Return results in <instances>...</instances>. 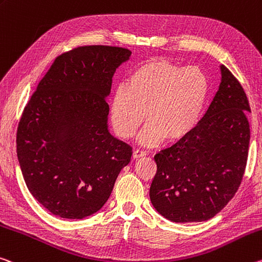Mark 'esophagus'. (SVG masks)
Masks as SVG:
<instances>
[{
  "instance_id": "obj_1",
  "label": "esophagus",
  "mask_w": 262,
  "mask_h": 262,
  "mask_svg": "<svg viewBox=\"0 0 262 262\" xmlns=\"http://www.w3.org/2000/svg\"><path fill=\"white\" fill-rule=\"evenodd\" d=\"M143 156H146V151L140 150V149H136V150L133 151V157H134V159H140V157Z\"/></svg>"
}]
</instances>
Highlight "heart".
Masks as SVG:
<instances>
[{
  "label": "heart",
  "instance_id": "heart-1",
  "mask_svg": "<svg viewBox=\"0 0 262 262\" xmlns=\"http://www.w3.org/2000/svg\"><path fill=\"white\" fill-rule=\"evenodd\" d=\"M210 80L199 66H181L165 59H150L130 71L126 84L114 91L111 120L116 134L130 139L146 119L141 133L144 146L165 138L178 142L194 130L204 113Z\"/></svg>",
  "mask_w": 262,
  "mask_h": 262
}]
</instances>
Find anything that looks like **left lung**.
Returning <instances> with one entry per match:
<instances>
[{
  "label": "left lung",
  "instance_id": "1",
  "mask_svg": "<svg viewBox=\"0 0 262 262\" xmlns=\"http://www.w3.org/2000/svg\"><path fill=\"white\" fill-rule=\"evenodd\" d=\"M222 81L194 130L156 154L149 196L175 223L204 222L226 206L242 183L248 156L251 112L246 93L225 66Z\"/></svg>",
  "mask_w": 262,
  "mask_h": 262
}]
</instances>
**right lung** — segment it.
Wrapping results in <instances>:
<instances>
[{
    "label": "right lung",
    "mask_w": 262,
    "mask_h": 262,
    "mask_svg": "<svg viewBox=\"0 0 262 262\" xmlns=\"http://www.w3.org/2000/svg\"><path fill=\"white\" fill-rule=\"evenodd\" d=\"M128 49L89 45L58 56L23 111L17 157L30 193L49 212L82 219L108 201L132 147L108 130L115 70Z\"/></svg>",
    "instance_id": "obj_1"
}]
</instances>
